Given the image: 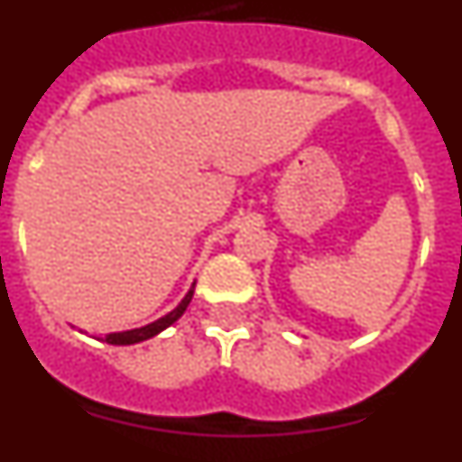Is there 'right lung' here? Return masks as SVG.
<instances>
[{
	"label": "right lung",
	"mask_w": 462,
	"mask_h": 462,
	"mask_svg": "<svg viewBox=\"0 0 462 462\" xmlns=\"http://www.w3.org/2000/svg\"><path fill=\"white\" fill-rule=\"evenodd\" d=\"M191 296H194V289H189V291H187V296L182 298V303L178 305L173 312L166 314V317H162V319L152 321V324H148V326H143V328L122 330V333H110V336H106V342H108V345H136V342L150 340V337H154L157 333H162V330L169 328L171 324H175V321L180 319L182 314H185L187 305H189Z\"/></svg>",
	"instance_id": "right-lung-1"
}]
</instances>
